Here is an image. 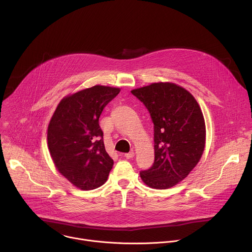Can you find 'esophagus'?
Masks as SVG:
<instances>
[{
    "mask_svg": "<svg viewBox=\"0 0 252 252\" xmlns=\"http://www.w3.org/2000/svg\"><path fill=\"white\" fill-rule=\"evenodd\" d=\"M125 157H126V158H127V159H129V158H132L134 157V152H133V151H130L129 153L126 154V155H125Z\"/></svg>",
    "mask_w": 252,
    "mask_h": 252,
    "instance_id": "obj_1",
    "label": "esophagus"
}]
</instances>
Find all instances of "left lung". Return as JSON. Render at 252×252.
Returning <instances> with one entry per match:
<instances>
[{
  "instance_id": "8db88e82",
  "label": "left lung",
  "mask_w": 252,
  "mask_h": 252,
  "mask_svg": "<svg viewBox=\"0 0 252 252\" xmlns=\"http://www.w3.org/2000/svg\"><path fill=\"white\" fill-rule=\"evenodd\" d=\"M131 94L147 106L155 128V162L140 171V177L152 189L172 188L203 154L206 130L200 106L189 91L173 83H154Z\"/></svg>"
}]
</instances>
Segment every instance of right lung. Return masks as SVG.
Masks as SVG:
<instances>
[{
	"label": "right lung",
	"mask_w": 252,
	"mask_h": 252,
	"mask_svg": "<svg viewBox=\"0 0 252 252\" xmlns=\"http://www.w3.org/2000/svg\"><path fill=\"white\" fill-rule=\"evenodd\" d=\"M121 89L94 86L64 96L48 126V148L58 171L82 190L101 187L114 160L107 155L98 119Z\"/></svg>",
	"instance_id": "right-lung-1"
}]
</instances>
